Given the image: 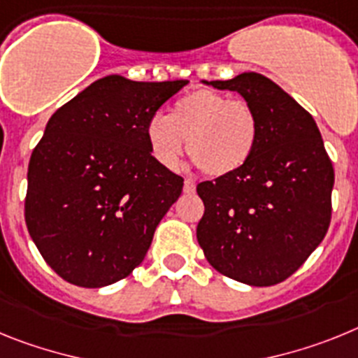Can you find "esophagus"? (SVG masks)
I'll use <instances>...</instances> for the list:
<instances>
[{"label": "esophagus", "mask_w": 358, "mask_h": 358, "mask_svg": "<svg viewBox=\"0 0 358 358\" xmlns=\"http://www.w3.org/2000/svg\"><path fill=\"white\" fill-rule=\"evenodd\" d=\"M183 191L187 192V194H192V192L196 191V183H194V180H185V182H183Z\"/></svg>", "instance_id": "1"}]
</instances>
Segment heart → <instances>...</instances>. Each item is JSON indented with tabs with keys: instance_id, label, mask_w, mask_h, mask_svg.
<instances>
[{
	"instance_id": "1",
	"label": "heart",
	"mask_w": 358,
	"mask_h": 358,
	"mask_svg": "<svg viewBox=\"0 0 358 358\" xmlns=\"http://www.w3.org/2000/svg\"><path fill=\"white\" fill-rule=\"evenodd\" d=\"M151 155L175 169L187 153L210 176H229L250 160L259 141V119L248 102L214 90H194L173 104L169 117L155 115L145 126Z\"/></svg>"
}]
</instances>
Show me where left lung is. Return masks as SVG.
<instances>
[{
  "label": "left lung",
  "mask_w": 358,
  "mask_h": 358,
  "mask_svg": "<svg viewBox=\"0 0 358 358\" xmlns=\"http://www.w3.org/2000/svg\"><path fill=\"white\" fill-rule=\"evenodd\" d=\"M203 83L238 92L252 106L259 141L241 169L198 183L205 205L198 243L227 278L272 287L290 278L324 239L334 166L312 115L268 77L245 71Z\"/></svg>",
  "instance_id": "obj_1"
}]
</instances>
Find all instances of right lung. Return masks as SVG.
I'll list each match as a JSON object with an SVG mask.
<instances>
[{
  "label": "right lung",
  "mask_w": 358,
  "mask_h": 358,
  "mask_svg": "<svg viewBox=\"0 0 358 358\" xmlns=\"http://www.w3.org/2000/svg\"><path fill=\"white\" fill-rule=\"evenodd\" d=\"M189 80H95L61 106L32 151L24 222L64 281L108 287L144 261L183 178L151 155L145 126Z\"/></svg>",
  "instance_id": "add662e5"
}]
</instances>
